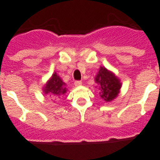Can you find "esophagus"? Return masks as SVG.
<instances>
[{"label":"esophagus","mask_w":160,"mask_h":160,"mask_svg":"<svg viewBox=\"0 0 160 160\" xmlns=\"http://www.w3.org/2000/svg\"><path fill=\"white\" fill-rule=\"evenodd\" d=\"M74 85L76 87H78V86H81L82 85V82L81 81H76L74 82Z\"/></svg>","instance_id":"34e87169"}]
</instances>
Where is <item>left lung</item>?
<instances>
[{
	"label": "left lung",
	"instance_id": "1",
	"mask_svg": "<svg viewBox=\"0 0 160 160\" xmlns=\"http://www.w3.org/2000/svg\"><path fill=\"white\" fill-rule=\"evenodd\" d=\"M95 82L98 84L100 89V96L106 102H110L117 97L122 87L119 78L111 71L105 67H101L96 76Z\"/></svg>",
	"mask_w": 160,
	"mask_h": 160
}]
</instances>
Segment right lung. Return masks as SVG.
I'll return each instance as SVG.
<instances>
[{"label":"right lung","instance_id":"obj_1","mask_svg":"<svg viewBox=\"0 0 160 160\" xmlns=\"http://www.w3.org/2000/svg\"><path fill=\"white\" fill-rule=\"evenodd\" d=\"M65 85V83L55 72L43 88V92L45 94L50 95V96L54 99L60 98L67 92Z\"/></svg>","mask_w":160,"mask_h":160}]
</instances>
